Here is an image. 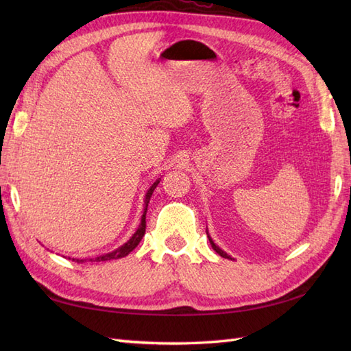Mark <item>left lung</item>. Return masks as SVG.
<instances>
[{
	"label": "left lung",
	"mask_w": 351,
	"mask_h": 351,
	"mask_svg": "<svg viewBox=\"0 0 351 351\" xmlns=\"http://www.w3.org/2000/svg\"><path fill=\"white\" fill-rule=\"evenodd\" d=\"M206 235H208V240H210V243H211V245H213V249H214L215 252H217L220 256H223V258H226V259H232V258H230V256L228 255V253H226V252H223V250H221V249L219 247V245H217V244H215V243L213 241V238L210 237V234H208V229H206Z\"/></svg>",
	"instance_id": "obj_1"
}]
</instances>
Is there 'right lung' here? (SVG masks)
Segmentation results:
<instances>
[{
  "instance_id": "obj_1",
  "label": "right lung",
  "mask_w": 351,
  "mask_h": 351,
  "mask_svg": "<svg viewBox=\"0 0 351 351\" xmlns=\"http://www.w3.org/2000/svg\"><path fill=\"white\" fill-rule=\"evenodd\" d=\"M160 181H161V178H158V180H156L152 185H151V189H149L147 191H146V195H145V208H143V215H141V221H140V225H138V228H137V230L136 232L132 234V237L130 238L128 241H126L125 244H122L121 247H117L116 250H113V252H110V253H106V255H101V256H96V258H90L88 261H92V263H101V261H110V259H119V258H123V256H126L128 255V253H131L134 249L137 247V244L141 241V238L145 237V230H146V211H147V204H149V200H151V196H152V193H154V190L156 189V185L160 184ZM72 261H75V263H86L87 259H77V258H72Z\"/></svg>"
}]
</instances>
